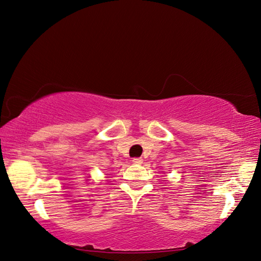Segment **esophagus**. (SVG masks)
<instances>
[{"label": "esophagus", "mask_w": 261, "mask_h": 261, "mask_svg": "<svg viewBox=\"0 0 261 261\" xmlns=\"http://www.w3.org/2000/svg\"><path fill=\"white\" fill-rule=\"evenodd\" d=\"M132 162H133L134 164H142L143 160L141 159V157H136V159H133V161H132Z\"/></svg>", "instance_id": "obj_1"}]
</instances>
